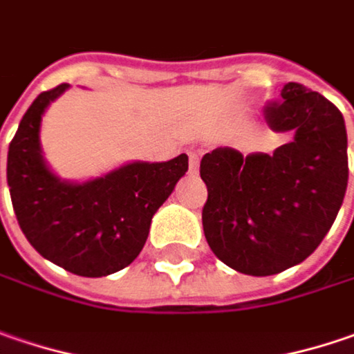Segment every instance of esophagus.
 I'll return each mask as SVG.
<instances>
[{
    "label": "esophagus",
    "mask_w": 354,
    "mask_h": 354,
    "mask_svg": "<svg viewBox=\"0 0 354 354\" xmlns=\"http://www.w3.org/2000/svg\"><path fill=\"white\" fill-rule=\"evenodd\" d=\"M197 169H199V155L195 151H189V171L197 173Z\"/></svg>",
    "instance_id": "obj_1"
}]
</instances>
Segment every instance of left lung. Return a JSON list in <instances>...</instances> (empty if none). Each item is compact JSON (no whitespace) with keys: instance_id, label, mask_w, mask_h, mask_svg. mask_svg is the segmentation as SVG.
Segmentation results:
<instances>
[{"instance_id":"8db88e82","label":"left lung","mask_w":354,"mask_h":354,"mask_svg":"<svg viewBox=\"0 0 354 354\" xmlns=\"http://www.w3.org/2000/svg\"><path fill=\"white\" fill-rule=\"evenodd\" d=\"M267 123L291 133L269 153L217 147L201 159L205 239L239 273L267 277L303 263L321 245L348 181L343 113L321 93L285 83Z\"/></svg>"}]
</instances>
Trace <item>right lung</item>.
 <instances>
[{
    "instance_id": "right-lung-1",
    "label": "right lung",
    "mask_w": 354,
    "mask_h": 354,
    "mask_svg": "<svg viewBox=\"0 0 354 354\" xmlns=\"http://www.w3.org/2000/svg\"><path fill=\"white\" fill-rule=\"evenodd\" d=\"M67 83L39 93L8 151V185L17 223L39 255L80 277H107L141 253L153 215L189 169L185 153L163 163L131 161L101 177L67 181L44 159L39 131Z\"/></svg>"
}]
</instances>
